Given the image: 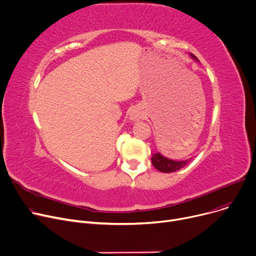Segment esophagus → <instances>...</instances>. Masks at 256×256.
<instances>
[{"label":"esophagus","mask_w":256,"mask_h":256,"mask_svg":"<svg viewBox=\"0 0 256 256\" xmlns=\"http://www.w3.org/2000/svg\"><path fill=\"white\" fill-rule=\"evenodd\" d=\"M142 117H143V113L141 112V110H139L138 108L132 109L130 113V119H132V120H138V119H141Z\"/></svg>","instance_id":"34e87169"}]
</instances>
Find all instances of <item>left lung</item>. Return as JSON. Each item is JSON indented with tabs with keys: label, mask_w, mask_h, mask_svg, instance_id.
<instances>
[{
	"label": "left lung",
	"mask_w": 256,
	"mask_h": 256,
	"mask_svg": "<svg viewBox=\"0 0 256 256\" xmlns=\"http://www.w3.org/2000/svg\"><path fill=\"white\" fill-rule=\"evenodd\" d=\"M192 56L194 58H196L194 56ZM151 162H152L153 166H154L156 170H158L160 172L172 173V172H176V171H178V170L185 166L190 162V160L176 162V160H168L166 158H164L162 154H160V153H154V154H153L151 158Z\"/></svg>",
	"instance_id": "left-lung-1"
}]
</instances>
